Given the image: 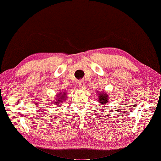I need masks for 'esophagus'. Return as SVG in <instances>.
Listing matches in <instances>:
<instances>
[{
	"label": "esophagus",
	"instance_id": "1",
	"mask_svg": "<svg viewBox=\"0 0 161 161\" xmlns=\"http://www.w3.org/2000/svg\"><path fill=\"white\" fill-rule=\"evenodd\" d=\"M78 85L79 86V88H80L81 89H83L84 87H85V82L83 80H80L78 81Z\"/></svg>",
	"mask_w": 161,
	"mask_h": 161
}]
</instances>
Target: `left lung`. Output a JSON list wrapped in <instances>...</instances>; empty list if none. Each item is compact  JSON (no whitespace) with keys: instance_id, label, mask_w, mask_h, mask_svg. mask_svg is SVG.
<instances>
[{"instance_id":"left-lung-1","label":"left lung","mask_w":161,"mask_h":161,"mask_svg":"<svg viewBox=\"0 0 161 161\" xmlns=\"http://www.w3.org/2000/svg\"><path fill=\"white\" fill-rule=\"evenodd\" d=\"M98 95H99V101L100 103L105 105L106 103H108V96L106 94H104L101 92V93H100Z\"/></svg>"}]
</instances>
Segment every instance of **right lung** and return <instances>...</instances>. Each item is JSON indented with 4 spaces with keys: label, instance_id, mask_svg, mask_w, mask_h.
<instances>
[{
    "label": "right lung",
    "instance_id": "right-lung-1",
    "mask_svg": "<svg viewBox=\"0 0 161 161\" xmlns=\"http://www.w3.org/2000/svg\"><path fill=\"white\" fill-rule=\"evenodd\" d=\"M65 95H66V93L65 92H64L63 94H60V95H58V96L56 97V101H54L55 103L54 104H58V105H60L61 104L60 103H64V101L65 100Z\"/></svg>",
    "mask_w": 161,
    "mask_h": 161
}]
</instances>
